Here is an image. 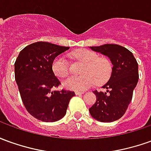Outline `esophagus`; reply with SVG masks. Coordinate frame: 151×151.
<instances>
[{
	"mask_svg": "<svg viewBox=\"0 0 151 151\" xmlns=\"http://www.w3.org/2000/svg\"><path fill=\"white\" fill-rule=\"evenodd\" d=\"M82 93H84L83 91H76V95H81Z\"/></svg>",
	"mask_w": 151,
	"mask_h": 151,
	"instance_id": "34e87169",
	"label": "esophagus"
}]
</instances>
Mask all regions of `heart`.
Returning a JSON list of instances; mask_svg holds the SVG:
<instances>
[{
	"label": "heart",
	"mask_w": 151,
	"mask_h": 151,
	"mask_svg": "<svg viewBox=\"0 0 151 151\" xmlns=\"http://www.w3.org/2000/svg\"><path fill=\"white\" fill-rule=\"evenodd\" d=\"M70 57L84 63L82 76L70 77L64 81L66 89L81 91L90 88L96 82L101 85L109 80L112 73V64L105 58H99V55L92 51L80 49L70 54ZM53 73L60 78H65L69 75V65L62 56L56 58L52 64Z\"/></svg>",
	"instance_id": "1"
}]
</instances>
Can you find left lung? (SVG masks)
Masks as SVG:
<instances>
[{"label": "left lung", "instance_id": "left-lung-1", "mask_svg": "<svg viewBox=\"0 0 151 151\" xmlns=\"http://www.w3.org/2000/svg\"><path fill=\"white\" fill-rule=\"evenodd\" d=\"M90 48L109 57L113 66L111 77L103 86L105 92L93 91L96 102L89 109V113L99 122L116 121L125 114L132 99L133 90L139 79L138 63L133 54L122 46L108 43Z\"/></svg>", "mask_w": 151, "mask_h": 151}]
</instances>
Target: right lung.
Segmentation results:
<instances>
[{
    "label": "right lung",
    "mask_w": 151,
    "mask_h": 151,
    "mask_svg": "<svg viewBox=\"0 0 151 151\" xmlns=\"http://www.w3.org/2000/svg\"><path fill=\"white\" fill-rule=\"evenodd\" d=\"M69 49L47 42H37L25 47L14 62V78L22 102L33 117L46 122L65 116L74 91L52 90L61 84L52 64L58 55Z\"/></svg>",
    "instance_id": "right-lung-1"
}]
</instances>
